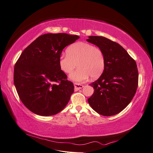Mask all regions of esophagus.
I'll use <instances>...</instances> for the list:
<instances>
[{"instance_id": "34e87169", "label": "esophagus", "mask_w": 153, "mask_h": 153, "mask_svg": "<svg viewBox=\"0 0 153 153\" xmlns=\"http://www.w3.org/2000/svg\"><path fill=\"white\" fill-rule=\"evenodd\" d=\"M74 85L75 90H76V91L82 89L83 87V85H82V84L77 83H74Z\"/></svg>"}]
</instances>
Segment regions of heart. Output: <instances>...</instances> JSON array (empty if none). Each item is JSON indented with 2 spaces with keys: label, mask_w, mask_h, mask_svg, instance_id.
Segmentation results:
<instances>
[{
  "label": "heart",
  "mask_w": 153,
  "mask_h": 153,
  "mask_svg": "<svg viewBox=\"0 0 153 153\" xmlns=\"http://www.w3.org/2000/svg\"><path fill=\"white\" fill-rule=\"evenodd\" d=\"M78 68L70 75L76 82H83L91 76L97 79L105 70V58L100 48L85 42H77L70 45L66 54H62L58 58L60 69L66 74H70L76 67Z\"/></svg>",
  "instance_id": "heart-1"
}]
</instances>
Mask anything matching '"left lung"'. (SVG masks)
Listing matches in <instances>:
<instances>
[{
    "instance_id": "left-lung-1",
    "label": "left lung",
    "mask_w": 153,
    "mask_h": 153,
    "mask_svg": "<svg viewBox=\"0 0 153 153\" xmlns=\"http://www.w3.org/2000/svg\"><path fill=\"white\" fill-rule=\"evenodd\" d=\"M87 41L100 48L105 58V70L98 79L90 84L95 92L87 100L99 114L116 115L129 105L137 91V64L114 41L102 36H90Z\"/></svg>"
}]
</instances>
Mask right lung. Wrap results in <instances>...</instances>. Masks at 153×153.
I'll use <instances>...</instances> for the list:
<instances>
[{
    "mask_svg": "<svg viewBox=\"0 0 153 153\" xmlns=\"http://www.w3.org/2000/svg\"><path fill=\"white\" fill-rule=\"evenodd\" d=\"M79 38L66 33L42 35L25 48L14 66V83L21 101L36 114L62 111L74 92V84L60 69L63 48Z\"/></svg>",
    "mask_w": 153,
    "mask_h": 153,
    "instance_id": "obj_1",
    "label": "right lung"
}]
</instances>
